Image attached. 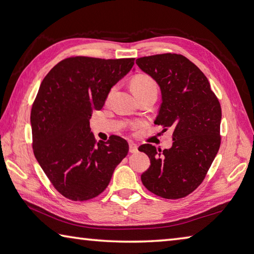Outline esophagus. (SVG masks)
Here are the masks:
<instances>
[{
    "label": "esophagus",
    "mask_w": 254,
    "mask_h": 254,
    "mask_svg": "<svg viewBox=\"0 0 254 254\" xmlns=\"http://www.w3.org/2000/svg\"><path fill=\"white\" fill-rule=\"evenodd\" d=\"M128 150H130L131 153H135L137 152V145L135 143L130 142V144H128Z\"/></svg>",
    "instance_id": "34e87169"
}]
</instances>
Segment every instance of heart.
Returning a JSON list of instances; mask_svg holds the SVG:
<instances>
[{
    "label": "heart",
    "mask_w": 254,
    "mask_h": 254,
    "mask_svg": "<svg viewBox=\"0 0 254 254\" xmlns=\"http://www.w3.org/2000/svg\"><path fill=\"white\" fill-rule=\"evenodd\" d=\"M131 87L133 92H136L147 88H157V86L151 77L147 75H137L132 79Z\"/></svg>",
    "instance_id": "b5f03b06"
}]
</instances>
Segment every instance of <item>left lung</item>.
Listing matches in <instances>:
<instances>
[{"instance_id": "8db88e82", "label": "left lung", "mask_w": 254, "mask_h": 254, "mask_svg": "<svg viewBox=\"0 0 254 254\" xmlns=\"http://www.w3.org/2000/svg\"><path fill=\"white\" fill-rule=\"evenodd\" d=\"M136 65L160 86L162 103L154 124L173 130V147H139L150 158L141 175L144 187L167 199L191 194L203 183L221 145L222 110L204 72L178 54L136 59Z\"/></svg>"}]
</instances>
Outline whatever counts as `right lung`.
<instances>
[{
	"instance_id": "obj_1",
	"label": "right lung",
	"mask_w": 254,
	"mask_h": 254,
	"mask_svg": "<svg viewBox=\"0 0 254 254\" xmlns=\"http://www.w3.org/2000/svg\"><path fill=\"white\" fill-rule=\"evenodd\" d=\"M133 65L134 58L74 56L41 81L30 118L33 153L56 190L68 199L88 200L104 191L128 152L121 136L96 142L89 119Z\"/></svg>"
}]
</instances>
